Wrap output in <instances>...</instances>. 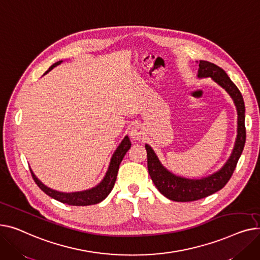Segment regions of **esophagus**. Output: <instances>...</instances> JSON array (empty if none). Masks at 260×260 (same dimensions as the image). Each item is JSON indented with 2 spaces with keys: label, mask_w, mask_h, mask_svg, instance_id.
<instances>
[{
  "label": "esophagus",
  "mask_w": 260,
  "mask_h": 260,
  "mask_svg": "<svg viewBox=\"0 0 260 260\" xmlns=\"http://www.w3.org/2000/svg\"><path fill=\"white\" fill-rule=\"evenodd\" d=\"M130 136L133 141H140L142 140V137L144 136L143 130L139 126H134L130 130Z\"/></svg>",
  "instance_id": "1"
}]
</instances>
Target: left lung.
<instances>
[{
	"instance_id": "left-lung-1",
	"label": "left lung",
	"mask_w": 260,
	"mask_h": 260,
	"mask_svg": "<svg viewBox=\"0 0 260 260\" xmlns=\"http://www.w3.org/2000/svg\"><path fill=\"white\" fill-rule=\"evenodd\" d=\"M198 66H200L198 78H212L213 81L220 85L233 99L238 114L237 139L232 155L225 165L218 172L202 179H188L172 174L162 167L152 148L149 145H146L148 171L151 179L164 196L174 202L198 201L222 189L233 175L246 143V109L239 89L229 78L224 70L217 65L207 62V60H200Z\"/></svg>"
}]
</instances>
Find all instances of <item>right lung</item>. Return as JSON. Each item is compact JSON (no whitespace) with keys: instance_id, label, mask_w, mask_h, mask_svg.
I'll return each instance as SVG.
<instances>
[{"instance_id":"obj_1","label":"right lung","mask_w":260,"mask_h":260,"mask_svg":"<svg viewBox=\"0 0 260 260\" xmlns=\"http://www.w3.org/2000/svg\"><path fill=\"white\" fill-rule=\"evenodd\" d=\"M60 62H62V60H59V62H56L55 64H53L48 69V71H50L56 65L60 64ZM48 71H46V73H47ZM130 147H131V142L129 140V137L126 136L123 140V142H121L120 145L118 146V148L116 149V151L114 152V154L111 158L109 169H108V171H107L105 178L102 180V182L99 186H96L95 188H92L91 190H87V191H83V192H75V193L57 192V191H54L48 187H46L45 185H43L42 182L36 177L32 170H30V172H31L32 178L35 179L36 184L39 186V188L43 192H45L46 194L49 195L50 197L54 198V200H56L60 203L70 205V206L95 205V204H99L102 201H104L105 198L108 196L109 193L112 191L114 184H115V180H116V175H117L120 161L123 160L125 154L127 153V151L130 149Z\"/></svg>"}]
</instances>
